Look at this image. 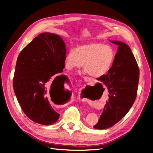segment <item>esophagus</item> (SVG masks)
I'll list each match as a JSON object with an SVG mask.
<instances>
[{
  "instance_id": "34e87169",
  "label": "esophagus",
  "mask_w": 153,
  "mask_h": 153,
  "mask_svg": "<svg viewBox=\"0 0 153 153\" xmlns=\"http://www.w3.org/2000/svg\"><path fill=\"white\" fill-rule=\"evenodd\" d=\"M85 79L86 81H89V78H85Z\"/></svg>"
}]
</instances>
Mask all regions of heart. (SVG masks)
<instances>
[{
  "mask_svg": "<svg viewBox=\"0 0 153 153\" xmlns=\"http://www.w3.org/2000/svg\"><path fill=\"white\" fill-rule=\"evenodd\" d=\"M115 57L113 49L101 42H90L71 48L64 59L68 70L79 68L83 64L85 72L93 77H100L107 72Z\"/></svg>",
  "mask_w": 153,
  "mask_h": 153,
  "instance_id": "b5f03b06",
  "label": "heart"
}]
</instances>
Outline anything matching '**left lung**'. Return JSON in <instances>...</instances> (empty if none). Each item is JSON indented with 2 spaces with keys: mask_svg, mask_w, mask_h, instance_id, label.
Masks as SVG:
<instances>
[{
  "mask_svg": "<svg viewBox=\"0 0 153 153\" xmlns=\"http://www.w3.org/2000/svg\"><path fill=\"white\" fill-rule=\"evenodd\" d=\"M118 45V51L108 74L97 79L108 88V101L95 129L112 127L126 115L136 100L140 70L130 47L124 42L111 41Z\"/></svg>",
  "mask_w": 153,
  "mask_h": 153,
  "instance_id": "8db88e82",
  "label": "left lung"
}]
</instances>
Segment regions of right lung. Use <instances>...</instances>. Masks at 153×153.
I'll return each mask as SVG.
<instances>
[{
	"label": "right lung",
	"mask_w": 153,
	"mask_h": 153,
	"mask_svg": "<svg viewBox=\"0 0 153 153\" xmlns=\"http://www.w3.org/2000/svg\"><path fill=\"white\" fill-rule=\"evenodd\" d=\"M65 44L59 36L43 33L18 57L13 79L14 92L22 111L36 123L49 125L59 118L49 99V96L66 91L68 77L57 75L65 67Z\"/></svg>",
	"instance_id": "obj_1"
}]
</instances>
